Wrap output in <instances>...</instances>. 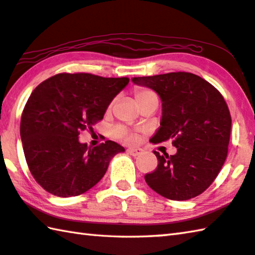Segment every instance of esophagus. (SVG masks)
Wrapping results in <instances>:
<instances>
[{"label":"esophagus","mask_w":255,"mask_h":255,"mask_svg":"<svg viewBox=\"0 0 255 255\" xmlns=\"http://www.w3.org/2000/svg\"><path fill=\"white\" fill-rule=\"evenodd\" d=\"M127 151L130 155H132V156H138V155H140L141 152H142V150L140 149V148H128Z\"/></svg>","instance_id":"34e87169"}]
</instances>
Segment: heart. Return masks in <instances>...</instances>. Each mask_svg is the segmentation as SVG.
Listing matches in <instances>:
<instances>
[{"label": "heart", "instance_id": "1", "mask_svg": "<svg viewBox=\"0 0 255 255\" xmlns=\"http://www.w3.org/2000/svg\"><path fill=\"white\" fill-rule=\"evenodd\" d=\"M133 97H135V101L138 105V107L141 108L146 105H156L158 106L159 98L154 90L149 89V88L138 87L133 90ZM113 136L118 139L125 140L127 142H135L137 140V136L133 133L127 131L126 129L122 126L115 127L112 130Z\"/></svg>", "mask_w": 255, "mask_h": 255}]
</instances>
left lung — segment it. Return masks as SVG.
<instances>
[{
    "label": "left lung",
    "mask_w": 255,
    "mask_h": 255,
    "mask_svg": "<svg viewBox=\"0 0 255 255\" xmlns=\"http://www.w3.org/2000/svg\"><path fill=\"white\" fill-rule=\"evenodd\" d=\"M155 90L163 101L160 127L154 143L170 140L175 155L154 151L158 165L145 175L151 189L168 200L186 201L210 187L228 156L231 114L223 96L191 72L132 78Z\"/></svg>",
    "instance_id": "obj_1"
}]
</instances>
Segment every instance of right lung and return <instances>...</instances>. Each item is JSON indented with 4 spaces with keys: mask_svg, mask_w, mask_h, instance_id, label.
Segmentation results:
<instances>
[{
    "mask_svg": "<svg viewBox=\"0 0 255 255\" xmlns=\"http://www.w3.org/2000/svg\"><path fill=\"white\" fill-rule=\"evenodd\" d=\"M128 82L127 77L64 72L32 91L20 133L26 164L41 187L59 197L77 196L104 177L110 159L125 148L112 140L88 147L78 138L104 118Z\"/></svg>",
    "mask_w": 255,
    "mask_h": 255,
    "instance_id": "add662e5",
    "label": "right lung"
}]
</instances>
